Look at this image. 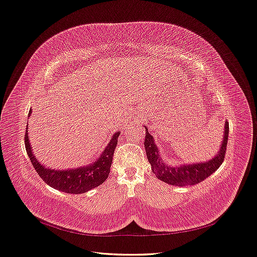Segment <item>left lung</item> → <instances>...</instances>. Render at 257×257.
<instances>
[{"instance_id": "1", "label": "left lung", "mask_w": 257, "mask_h": 257, "mask_svg": "<svg viewBox=\"0 0 257 257\" xmlns=\"http://www.w3.org/2000/svg\"><path fill=\"white\" fill-rule=\"evenodd\" d=\"M146 128V137H145V149L147 153L148 160L152 167L153 173L156 177L171 185L184 186V185H194L201 181H203L210 175L217 171L225 158V153L227 149L228 142V133H229V123L226 120L225 129H224V138L220 150L213 158L204 163H197L193 165H181L180 167H171L166 161L161 159L159 155V150L154 142L153 137L148 132Z\"/></svg>"}]
</instances>
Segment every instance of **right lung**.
<instances>
[{"label": "right lung", "mask_w": 257, "mask_h": 257, "mask_svg": "<svg viewBox=\"0 0 257 257\" xmlns=\"http://www.w3.org/2000/svg\"><path fill=\"white\" fill-rule=\"evenodd\" d=\"M30 114L31 110L29 111V116ZM27 124H28V121H27ZM27 132L28 131L26 130V151L28 153L31 164L33 165L36 173L51 187L56 188V190L67 194H83L101 185L107 179L108 175H109L113 153L117 145L119 131L113 134L109 144L106 146L101 156L96 159L93 164H90L87 167L65 171L47 169L40 164L32 153V149L28 139V133Z\"/></svg>", "instance_id": "obj_1"}]
</instances>
